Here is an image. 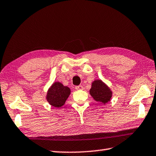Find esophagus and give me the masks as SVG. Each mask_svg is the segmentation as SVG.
Instances as JSON below:
<instances>
[{"label":"esophagus","mask_w":156,"mask_h":156,"mask_svg":"<svg viewBox=\"0 0 156 156\" xmlns=\"http://www.w3.org/2000/svg\"><path fill=\"white\" fill-rule=\"evenodd\" d=\"M75 88H76V90H82V88H83V87H82V85H79V86L75 87Z\"/></svg>","instance_id":"1"}]
</instances>
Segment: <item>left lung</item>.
<instances>
[{"instance_id":"obj_1","label":"left lung","mask_w":156,"mask_h":156,"mask_svg":"<svg viewBox=\"0 0 156 156\" xmlns=\"http://www.w3.org/2000/svg\"><path fill=\"white\" fill-rule=\"evenodd\" d=\"M90 95L97 102L102 104L110 101L112 93L109 87L101 80H94L92 83V87L90 89Z\"/></svg>"}]
</instances>
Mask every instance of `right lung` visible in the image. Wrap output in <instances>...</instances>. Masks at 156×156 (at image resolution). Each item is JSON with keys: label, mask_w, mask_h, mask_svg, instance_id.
<instances>
[{"label": "right lung", "mask_w": 156, "mask_h": 156, "mask_svg": "<svg viewBox=\"0 0 156 156\" xmlns=\"http://www.w3.org/2000/svg\"><path fill=\"white\" fill-rule=\"evenodd\" d=\"M70 94V89L68 87H65L56 82L48 89L47 100L51 105L55 108H60L64 105L66 99Z\"/></svg>", "instance_id": "1"}]
</instances>
